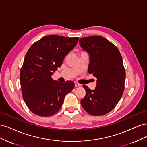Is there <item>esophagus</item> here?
<instances>
[{"label": "esophagus", "instance_id": "1", "mask_svg": "<svg viewBox=\"0 0 147 147\" xmlns=\"http://www.w3.org/2000/svg\"><path fill=\"white\" fill-rule=\"evenodd\" d=\"M80 85V84L78 83L75 82V87H78V86H79Z\"/></svg>", "mask_w": 147, "mask_h": 147}]
</instances>
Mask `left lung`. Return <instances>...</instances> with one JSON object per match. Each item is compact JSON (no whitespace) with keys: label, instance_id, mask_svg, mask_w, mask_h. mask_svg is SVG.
Segmentation results:
<instances>
[{"label":"left lung","instance_id":"left-lung-1","mask_svg":"<svg viewBox=\"0 0 147 147\" xmlns=\"http://www.w3.org/2000/svg\"><path fill=\"white\" fill-rule=\"evenodd\" d=\"M79 43L90 57L88 73L97 78L94 90L83 86L86 95L81 105L91 115H105L115 107L124 90L126 72L121 55L116 46L99 35L80 38Z\"/></svg>","mask_w":147,"mask_h":147}]
</instances>
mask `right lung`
I'll return each mask as SVG.
<instances>
[{
  "label": "right lung",
  "mask_w": 147,
  "mask_h": 147,
  "mask_svg": "<svg viewBox=\"0 0 147 147\" xmlns=\"http://www.w3.org/2000/svg\"><path fill=\"white\" fill-rule=\"evenodd\" d=\"M78 37L47 35L32 44L20 72L21 88L26 105L32 113L50 117L61 108L64 97L72 91V81L61 83L51 78L65 56L76 46Z\"/></svg>",
  "instance_id": "add662e5"
}]
</instances>
